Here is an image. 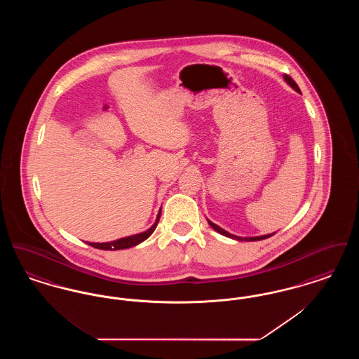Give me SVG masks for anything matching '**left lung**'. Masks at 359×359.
<instances>
[{
    "instance_id": "left-lung-1",
    "label": "left lung",
    "mask_w": 359,
    "mask_h": 359,
    "mask_svg": "<svg viewBox=\"0 0 359 359\" xmlns=\"http://www.w3.org/2000/svg\"><path fill=\"white\" fill-rule=\"evenodd\" d=\"M284 79H285V82L288 83V85L293 88V90H296L297 93H300V88H299V86L296 85V82L290 78V75H284ZM207 222L208 224L215 230V231H218L219 234H222L224 237H229V238L237 239V241H248V242H250V241H261V239L269 238V237H272L274 233L272 234H266V236H259V237H238V236H234V234H230L229 231H226V230H223L222 227H219L218 224H215V223L211 222V221H208L207 219Z\"/></svg>"
}]
</instances>
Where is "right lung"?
<instances>
[{
    "mask_svg": "<svg viewBox=\"0 0 359 359\" xmlns=\"http://www.w3.org/2000/svg\"><path fill=\"white\" fill-rule=\"evenodd\" d=\"M160 214H161V210L158 211L157 214V218H156V222L154 223L152 227H149L147 231L144 233H140L136 236H130V237H125V238L117 239V241H111V242H102V243H94V242H87L88 245H91L93 248H97V249H102V250H121V249H128V248H133L138 243H141L142 241L151 237V234L154 233L157 223L160 221Z\"/></svg>",
    "mask_w": 359,
    "mask_h": 359,
    "instance_id": "add662e5",
    "label": "right lung"
}]
</instances>
